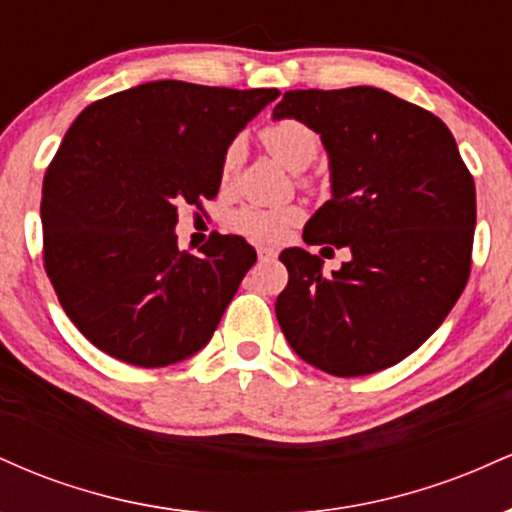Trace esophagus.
I'll list each match as a JSON object with an SVG mask.
<instances>
[{
  "label": "esophagus",
  "mask_w": 512,
  "mask_h": 512,
  "mask_svg": "<svg viewBox=\"0 0 512 512\" xmlns=\"http://www.w3.org/2000/svg\"><path fill=\"white\" fill-rule=\"evenodd\" d=\"M257 255H260L262 260H274L276 250L274 248H257Z\"/></svg>",
  "instance_id": "1"
}]
</instances>
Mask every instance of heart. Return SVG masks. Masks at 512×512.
<instances>
[{
	"instance_id": "heart-1",
	"label": "heart",
	"mask_w": 512,
	"mask_h": 512,
	"mask_svg": "<svg viewBox=\"0 0 512 512\" xmlns=\"http://www.w3.org/2000/svg\"><path fill=\"white\" fill-rule=\"evenodd\" d=\"M260 142L264 149L272 154L284 168L301 173L315 161L317 151H320V137L308 122L296 120V117H281V120L267 122L260 129ZM240 161H243V144L233 139L231 144L223 149L219 180L221 187H228L236 180ZM303 185H313L310 180H303ZM303 219L301 207H255V204H245L228 216V228L248 236L252 240H279L286 236L291 226H296Z\"/></svg>"
}]
</instances>
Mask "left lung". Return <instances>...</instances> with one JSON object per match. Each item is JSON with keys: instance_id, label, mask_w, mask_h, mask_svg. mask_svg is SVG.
Instances as JSON below:
<instances>
[{"instance_id": "1", "label": "left lung", "mask_w": 512, "mask_h": 512, "mask_svg": "<svg viewBox=\"0 0 512 512\" xmlns=\"http://www.w3.org/2000/svg\"><path fill=\"white\" fill-rule=\"evenodd\" d=\"M281 117L308 122L330 154L332 199L303 240L351 250L332 276L308 250L281 252V332L303 361L339 378L395 366L443 325L467 286L472 173L440 117L383 88L286 91L274 108Z\"/></svg>"}]
</instances>
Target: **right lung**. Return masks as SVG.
Listing matches in <instances>:
<instances>
[{
    "mask_svg": "<svg viewBox=\"0 0 512 512\" xmlns=\"http://www.w3.org/2000/svg\"><path fill=\"white\" fill-rule=\"evenodd\" d=\"M276 96L149 81L72 122L45 170L43 264L93 346L158 368L209 342L257 252L221 233L202 255L178 250V207L216 197L223 149Z\"/></svg>",
    "mask_w": 512,
    "mask_h": 512,
    "instance_id": "1",
    "label": "right lung"
}]
</instances>
